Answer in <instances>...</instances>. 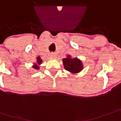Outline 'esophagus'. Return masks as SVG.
I'll use <instances>...</instances> for the list:
<instances>
[{"instance_id":"1","label":"esophagus","mask_w":121,"mask_h":121,"mask_svg":"<svg viewBox=\"0 0 121 121\" xmlns=\"http://www.w3.org/2000/svg\"><path fill=\"white\" fill-rule=\"evenodd\" d=\"M52 57H53V58L56 57V54H55V53L52 54Z\"/></svg>"}]
</instances>
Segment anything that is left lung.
<instances>
[{
    "instance_id": "obj_1",
    "label": "left lung",
    "mask_w": 121,
    "mask_h": 121,
    "mask_svg": "<svg viewBox=\"0 0 121 121\" xmlns=\"http://www.w3.org/2000/svg\"><path fill=\"white\" fill-rule=\"evenodd\" d=\"M63 65L65 69L72 73H77L83 69V64L79 59L77 58H71L70 55L63 59Z\"/></svg>"
}]
</instances>
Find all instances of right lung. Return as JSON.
Masks as SVG:
<instances>
[{
  "label": "right lung",
  "mask_w": 121,
  "mask_h": 121,
  "mask_svg": "<svg viewBox=\"0 0 121 121\" xmlns=\"http://www.w3.org/2000/svg\"><path fill=\"white\" fill-rule=\"evenodd\" d=\"M36 63H34V65H33V68H34L35 69H39L40 67H39V65L42 64V60L40 58V56H38L37 58H36Z\"/></svg>",
  "instance_id": "1"
}]
</instances>
